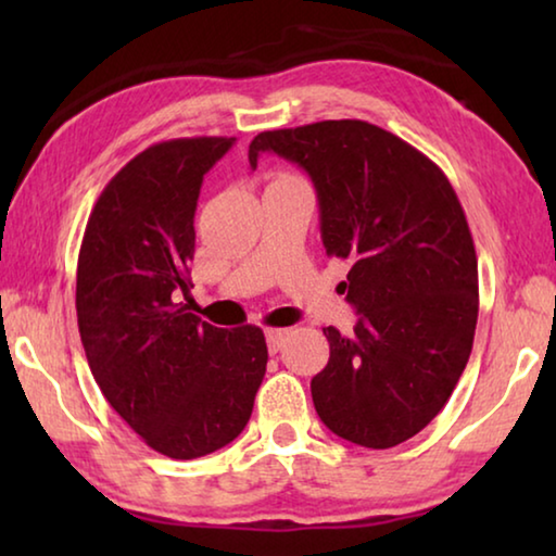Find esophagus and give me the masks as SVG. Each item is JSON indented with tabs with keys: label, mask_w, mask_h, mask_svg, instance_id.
Here are the masks:
<instances>
[{
	"label": "esophagus",
	"mask_w": 556,
	"mask_h": 556,
	"mask_svg": "<svg viewBox=\"0 0 556 556\" xmlns=\"http://www.w3.org/2000/svg\"><path fill=\"white\" fill-rule=\"evenodd\" d=\"M287 336H289L287 328H269V331H267V348H269L271 355L279 353L281 348H285Z\"/></svg>",
	"instance_id": "1"
}]
</instances>
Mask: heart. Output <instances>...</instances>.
I'll return each instance as SVG.
<instances>
[{"mask_svg":"<svg viewBox=\"0 0 556 556\" xmlns=\"http://www.w3.org/2000/svg\"><path fill=\"white\" fill-rule=\"evenodd\" d=\"M285 178H296V176H289V174H279L275 181H285Z\"/></svg>","mask_w":556,"mask_h":556,"instance_id":"b5f03b06","label":"heart"}]
</instances>
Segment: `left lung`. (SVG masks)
<instances>
[{
  "mask_svg": "<svg viewBox=\"0 0 556 556\" xmlns=\"http://www.w3.org/2000/svg\"><path fill=\"white\" fill-rule=\"evenodd\" d=\"M271 152L312 176L328 257L357 324L328 326L314 407L345 441L390 448L419 434L448 402L478 321V260L466 213L444 172L392 131L326 119L262 131L250 166Z\"/></svg>",
  "mask_w": 556,
  "mask_h": 556,
  "instance_id": "8db88e82",
  "label": "left lung"
}]
</instances>
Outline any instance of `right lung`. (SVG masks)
<instances>
[{
    "instance_id": "1",
    "label": "right lung",
    "mask_w": 556,
    "mask_h": 556,
    "mask_svg": "<svg viewBox=\"0 0 556 556\" xmlns=\"http://www.w3.org/2000/svg\"><path fill=\"white\" fill-rule=\"evenodd\" d=\"M232 142L172 139L137 154L100 193L78 255L75 312L92 378L147 446L178 460L240 434L267 370L262 328H215L185 304L203 176Z\"/></svg>"
}]
</instances>
